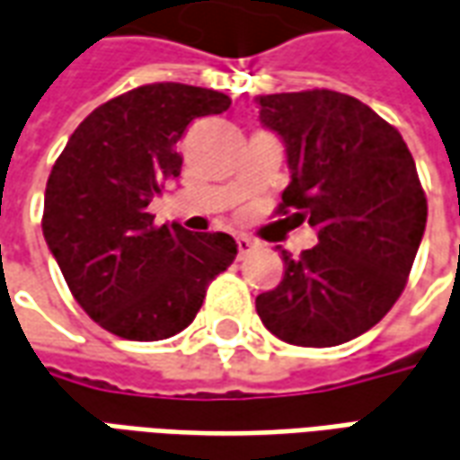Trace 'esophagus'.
<instances>
[{
    "label": "esophagus",
    "instance_id": "esophagus-1",
    "mask_svg": "<svg viewBox=\"0 0 460 460\" xmlns=\"http://www.w3.org/2000/svg\"><path fill=\"white\" fill-rule=\"evenodd\" d=\"M252 247H255V243H252L250 237L245 235L237 237V257H240V260H243L245 255H250V250H252Z\"/></svg>",
    "mask_w": 460,
    "mask_h": 460
}]
</instances>
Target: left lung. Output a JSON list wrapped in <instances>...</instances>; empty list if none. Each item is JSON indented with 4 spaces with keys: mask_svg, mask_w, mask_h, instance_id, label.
<instances>
[{
    "mask_svg": "<svg viewBox=\"0 0 460 460\" xmlns=\"http://www.w3.org/2000/svg\"><path fill=\"white\" fill-rule=\"evenodd\" d=\"M260 120L288 148L277 215L309 223L317 245L257 295V314L297 347H337L379 322L406 288L426 227V193L402 133L329 89L260 96Z\"/></svg>",
    "mask_w": 460,
    "mask_h": 460,
    "instance_id": "8db88e82",
    "label": "left lung"
}]
</instances>
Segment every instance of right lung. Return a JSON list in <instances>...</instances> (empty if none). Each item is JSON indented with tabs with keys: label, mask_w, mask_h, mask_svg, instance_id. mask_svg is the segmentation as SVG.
<instances>
[{
	"label": "right lung",
	"mask_w": 460,
	"mask_h": 460,
	"mask_svg": "<svg viewBox=\"0 0 460 460\" xmlns=\"http://www.w3.org/2000/svg\"><path fill=\"white\" fill-rule=\"evenodd\" d=\"M230 99L188 84H146L101 103L51 168L41 230L74 299L99 327L131 341L168 340L233 265L227 233L153 223L148 203L181 175L178 143Z\"/></svg>",
	"instance_id": "1"
}]
</instances>
